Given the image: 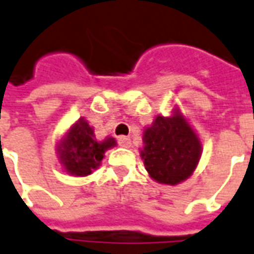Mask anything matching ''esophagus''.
Returning <instances> with one entry per match:
<instances>
[{
	"mask_svg": "<svg viewBox=\"0 0 254 254\" xmlns=\"http://www.w3.org/2000/svg\"><path fill=\"white\" fill-rule=\"evenodd\" d=\"M119 144L122 147H127L128 148L131 146V139L128 136H120L119 138Z\"/></svg>",
	"mask_w": 254,
	"mask_h": 254,
	"instance_id": "obj_1",
	"label": "esophagus"
}]
</instances>
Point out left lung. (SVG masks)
<instances>
[{
	"mask_svg": "<svg viewBox=\"0 0 254 254\" xmlns=\"http://www.w3.org/2000/svg\"><path fill=\"white\" fill-rule=\"evenodd\" d=\"M148 175L162 185H175L190 178L202 155V142L189 120L175 107L169 116L156 115L143 131L139 150Z\"/></svg>",
	"mask_w": 254,
	"mask_h": 254,
	"instance_id": "8db88e82",
	"label": "left lung"
}]
</instances>
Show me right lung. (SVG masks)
Segmentation results:
<instances>
[{
    "label": "right lung",
    "instance_id": "right-lung-1",
    "mask_svg": "<svg viewBox=\"0 0 254 254\" xmlns=\"http://www.w3.org/2000/svg\"><path fill=\"white\" fill-rule=\"evenodd\" d=\"M112 136L98 139L95 128L84 118L66 129L56 144L59 162L66 174L73 177H87L102 165L107 150L115 147Z\"/></svg>",
    "mask_w": 254,
    "mask_h": 254
}]
</instances>
